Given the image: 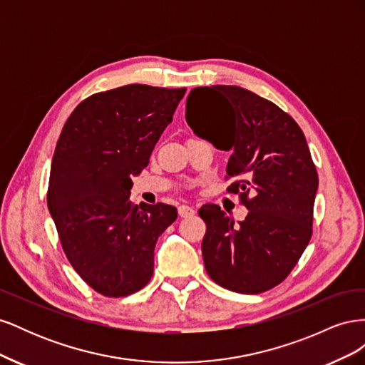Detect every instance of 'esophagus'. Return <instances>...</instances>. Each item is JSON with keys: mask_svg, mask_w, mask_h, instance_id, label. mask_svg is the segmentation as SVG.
I'll return each mask as SVG.
<instances>
[{"mask_svg": "<svg viewBox=\"0 0 365 365\" xmlns=\"http://www.w3.org/2000/svg\"><path fill=\"white\" fill-rule=\"evenodd\" d=\"M178 213L181 217H190L195 215V208L192 205H180Z\"/></svg>", "mask_w": 365, "mask_h": 365, "instance_id": "obj_1", "label": "esophagus"}]
</instances>
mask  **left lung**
<instances>
[{
    "label": "left lung",
    "instance_id": "8db88e82",
    "mask_svg": "<svg viewBox=\"0 0 365 365\" xmlns=\"http://www.w3.org/2000/svg\"><path fill=\"white\" fill-rule=\"evenodd\" d=\"M208 110L207 127L200 113ZM185 120L197 137L230 150L227 173L237 178L250 212L235 222L219 205L201 207L205 269L213 282L240 294H260L282 283L312 236L318 175L303 130L284 111L245 88H193Z\"/></svg>",
    "mask_w": 365,
    "mask_h": 365
}]
</instances>
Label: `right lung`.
Instances as JSON below:
<instances>
[{
    "mask_svg": "<svg viewBox=\"0 0 365 365\" xmlns=\"http://www.w3.org/2000/svg\"><path fill=\"white\" fill-rule=\"evenodd\" d=\"M185 94L132 83L76 106L51 160L47 202L76 272L105 297L140 291L153 274V250L178 216L173 205L129 200L132 180Z\"/></svg>",
    "mask_w": 365,
    "mask_h": 365,
    "instance_id": "1",
    "label": "right lung"
}]
</instances>
